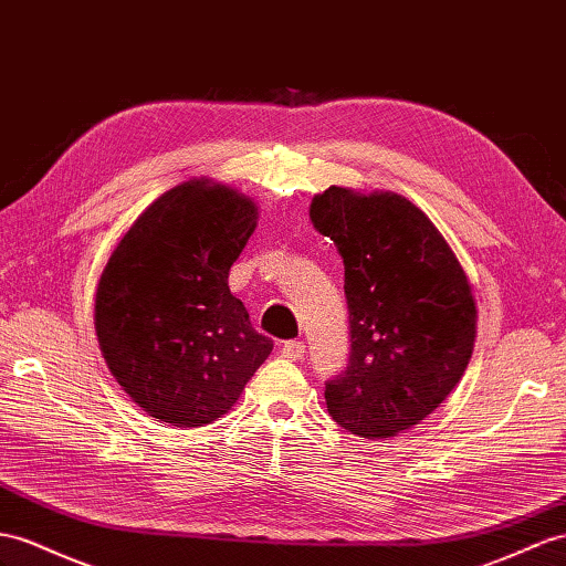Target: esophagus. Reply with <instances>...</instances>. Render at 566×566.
<instances>
[{
  "label": "esophagus",
  "instance_id": "obj_1",
  "mask_svg": "<svg viewBox=\"0 0 566 566\" xmlns=\"http://www.w3.org/2000/svg\"><path fill=\"white\" fill-rule=\"evenodd\" d=\"M303 354H306V344L303 342H284L282 344V356L286 358V360H298V358H303Z\"/></svg>",
  "mask_w": 566,
  "mask_h": 566
}]
</instances>
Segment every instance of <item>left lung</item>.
<instances>
[{"label": "left lung", "instance_id": "obj_1", "mask_svg": "<svg viewBox=\"0 0 566 566\" xmlns=\"http://www.w3.org/2000/svg\"><path fill=\"white\" fill-rule=\"evenodd\" d=\"M311 222L344 258L349 366L325 382L332 418L368 440L428 418L467 370L475 301L467 272L423 210L389 191L329 186Z\"/></svg>", "mask_w": 566, "mask_h": 566}]
</instances>
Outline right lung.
<instances>
[{
  "mask_svg": "<svg viewBox=\"0 0 566 566\" xmlns=\"http://www.w3.org/2000/svg\"><path fill=\"white\" fill-rule=\"evenodd\" d=\"M258 208L234 188H169L128 227L95 292L107 366L138 407L177 428L222 418L272 352L229 292Z\"/></svg>",
  "mask_w": 566,
  "mask_h": 566,
  "instance_id": "1",
  "label": "right lung"
}]
</instances>
